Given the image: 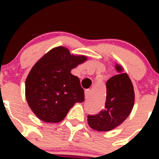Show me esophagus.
Listing matches in <instances>:
<instances>
[{
    "instance_id": "obj_1",
    "label": "esophagus",
    "mask_w": 159,
    "mask_h": 159,
    "mask_svg": "<svg viewBox=\"0 0 159 159\" xmlns=\"http://www.w3.org/2000/svg\"><path fill=\"white\" fill-rule=\"evenodd\" d=\"M84 93H85V98L87 99L89 97V95H90V90H89V89L85 90V91H84Z\"/></svg>"
}]
</instances>
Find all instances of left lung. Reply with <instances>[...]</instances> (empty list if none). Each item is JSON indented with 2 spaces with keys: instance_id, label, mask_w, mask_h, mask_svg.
<instances>
[{
  "instance_id": "8db88e82",
  "label": "left lung",
  "mask_w": 159,
  "mask_h": 159,
  "mask_svg": "<svg viewBox=\"0 0 159 159\" xmlns=\"http://www.w3.org/2000/svg\"><path fill=\"white\" fill-rule=\"evenodd\" d=\"M118 75L106 82V100L104 109L95 115H88L91 129L107 131L121 125L131 113L134 106V93L129 75L123 73L121 66L116 65Z\"/></svg>"
}]
</instances>
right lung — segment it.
I'll return each instance as SVG.
<instances>
[{"label":"right lung","mask_w":159,"mask_h":159,"mask_svg":"<svg viewBox=\"0 0 159 159\" xmlns=\"http://www.w3.org/2000/svg\"><path fill=\"white\" fill-rule=\"evenodd\" d=\"M65 47L51 50L32 68L25 82L28 105L45 122L62 121L76 102L84 101L79 78L70 70L86 61Z\"/></svg>","instance_id":"right-lung-1"}]
</instances>
